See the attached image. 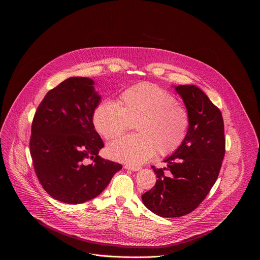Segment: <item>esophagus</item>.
Here are the masks:
<instances>
[{
	"label": "esophagus",
	"instance_id": "obj_1",
	"mask_svg": "<svg viewBox=\"0 0 260 260\" xmlns=\"http://www.w3.org/2000/svg\"><path fill=\"white\" fill-rule=\"evenodd\" d=\"M124 169L125 170H129V171H134V172H137V171L141 170L140 167H135V166H131V165H125Z\"/></svg>",
	"mask_w": 260,
	"mask_h": 260
}]
</instances>
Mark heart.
Segmentation results:
<instances>
[{
  "instance_id": "obj_1",
  "label": "heart",
  "mask_w": 260,
  "mask_h": 260,
  "mask_svg": "<svg viewBox=\"0 0 260 260\" xmlns=\"http://www.w3.org/2000/svg\"><path fill=\"white\" fill-rule=\"evenodd\" d=\"M174 94L152 84L140 83L124 90L119 105L103 101L93 111L94 129L106 140L125 133L136 123L138 135L110 143L107 155L117 161L138 166L174 153L186 138L189 117L186 109L177 104Z\"/></svg>"
}]
</instances>
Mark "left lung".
Returning <instances> with one entry per match:
<instances>
[{
	"label": "left lung",
	"mask_w": 260,
	"mask_h": 260,
	"mask_svg": "<svg viewBox=\"0 0 260 260\" xmlns=\"http://www.w3.org/2000/svg\"><path fill=\"white\" fill-rule=\"evenodd\" d=\"M186 107L189 125L182 145L155 169L154 187L142 196L143 204L160 217L189 214L215 184L225 153L224 124L220 110L196 85H178Z\"/></svg>",
	"instance_id": "8db88e82"
}]
</instances>
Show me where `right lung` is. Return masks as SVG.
I'll use <instances>...</instances> for the list:
<instances>
[{
    "label": "right lung",
    "mask_w": 260,
    "mask_h": 260,
    "mask_svg": "<svg viewBox=\"0 0 260 260\" xmlns=\"http://www.w3.org/2000/svg\"><path fill=\"white\" fill-rule=\"evenodd\" d=\"M93 85L87 77L62 81L44 96L31 123L29 150L36 175L45 191L64 204L94 199L122 169L99 155L104 143L92 115L101 95Z\"/></svg>",
    "instance_id": "right-lung-1"
}]
</instances>
